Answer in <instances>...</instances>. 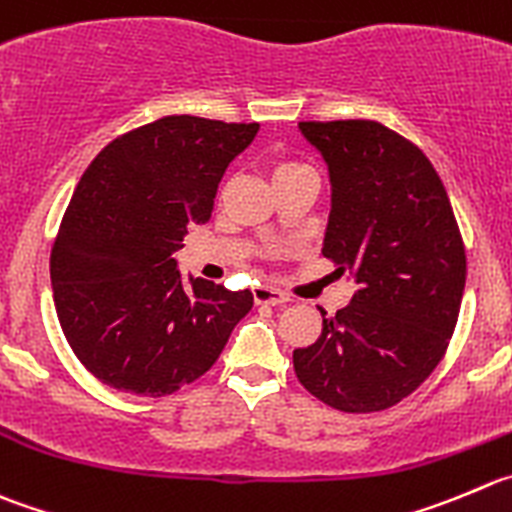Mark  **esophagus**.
Returning a JSON list of instances; mask_svg holds the SVG:
<instances>
[{
    "label": "esophagus",
    "instance_id": "1",
    "mask_svg": "<svg viewBox=\"0 0 512 512\" xmlns=\"http://www.w3.org/2000/svg\"><path fill=\"white\" fill-rule=\"evenodd\" d=\"M253 301H256V304L281 306L289 301V296H286L284 291L274 289V286H256V289H253Z\"/></svg>",
    "mask_w": 512,
    "mask_h": 512
}]
</instances>
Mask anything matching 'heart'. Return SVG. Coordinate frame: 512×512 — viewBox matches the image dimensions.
<instances>
[{"label":"heart","instance_id":"1","mask_svg":"<svg viewBox=\"0 0 512 512\" xmlns=\"http://www.w3.org/2000/svg\"><path fill=\"white\" fill-rule=\"evenodd\" d=\"M304 170H309V168L301 163H296V160H281V163H276V168H274V180L286 178V175H294V173H304Z\"/></svg>","mask_w":512,"mask_h":512}]
</instances>
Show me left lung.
Masks as SVG:
<instances>
[{
	"label": "left lung",
	"mask_w": 512,
	"mask_h": 512,
	"mask_svg": "<svg viewBox=\"0 0 512 512\" xmlns=\"http://www.w3.org/2000/svg\"><path fill=\"white\" fill-rule=\"evenodd\" d=\"M332 180L326 259L359 289L294 349L299 382L342 412H379L445 357L465 291V246L427 155L374 120L299 123Z\"/></svg>",
	"instance_id": "obj_1"
}]
</instances>
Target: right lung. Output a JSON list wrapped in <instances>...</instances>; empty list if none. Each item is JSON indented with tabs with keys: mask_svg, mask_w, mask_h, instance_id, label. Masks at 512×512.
<instances>
[{
	"mask_svg": "<svg viewBox=\"0 0 512 512\" xmlns=\"http://www.w3.org/2000/svg\"><path fill=\"white\" fill-rule=\"evenodd\" d=\"M259 123L168 115L120 135L77 183L50 256L72 352L102 384L165 397L216 364L251 291L180 279L173 253L211 218L228 163Z\"/></svg>",
	"mask_w": 512,
	"mask_h": 512,
	"instance_id": "1",
	"label": "right lung"
}]
</instances>
